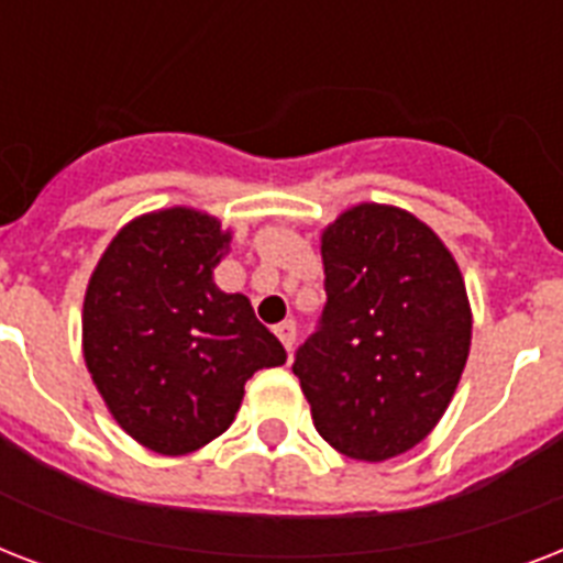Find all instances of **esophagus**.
Segmentation results:
<instances>
[{
    "mask_svg": "<svg viewBox=\"0 0 563 563\" xmlns=\"http://www.w3.org/2000/svg\"><path fill=\"white\" fill-rule=\"evenodd\" d=\"M274 333H277V339L283 342V347L291 353V347H295V339H298V324H295V321H283V324L274 327Z\"/></svg>",
    "mask_w": 563,
    "mask_h": 563,
    "instance_id": "obj_1",
    "label": "esophagus"
}]
</instances>
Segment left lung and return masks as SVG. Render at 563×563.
Masks as SVG:
<instances>
[{"instance_id":"1","label":"left lung","mask_w":563,"mask_h":563,"mask_svg":"<svg viewBox=\"0 0 563 563\" xmlns=\"http://www.w3.org/2000/svg\"><path fill=\"white\" fill-rule=\"evenodd\" d=\"M327 303L295 376L327 444L385 462L429 435L471 351L453 254L411 212L360 203L324 230Z\"/></svg>"}]
</instances>
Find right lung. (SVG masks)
I'll return each mask as SVG.
<instances>
[{
	"mask_svg": "<svg viewBox=\"0 0 563 563\" xmlns=\"http://www.w3.org/2000/svg\"><path fill=\"white\" fill-rule=\"evenodd\" d=\"M228 233L175 207L119 230L84 298V360L119 427L163 455L233 423L256 371L286 362L245 295L212 283Z\"/></svg>",
	"mask_w": 563,
	"mask_h": 563,
	"instance_id": "1",
	"label": "right lung"
}]
</instances>
